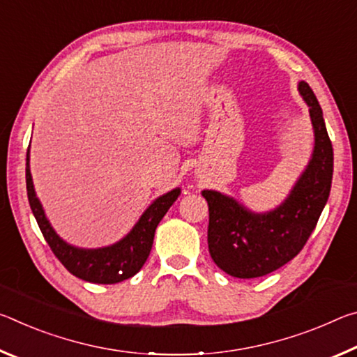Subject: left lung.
<instances>
[{"label":"left lung","mask_w":357,"mask_h":357,"mask_svg":"<svg viewBox=\"0 0 357 357\" xmlns=\"http://www.w3.org/2000/svg\"><path fill=\"white\" fill-rule=\"evenodd\" d=\"M315 130V149L289 197L268 214H252L233 198L203 190L209 206L211 258L227 274L255 279L282 268L305 245L329 198L334 151L323 110L309 83H299Z\"/></svg>","instance_id":"1"}]
</instances>
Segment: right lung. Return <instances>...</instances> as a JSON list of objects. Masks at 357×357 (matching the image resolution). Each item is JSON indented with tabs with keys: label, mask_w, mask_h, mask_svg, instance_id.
I'll return each instance as SVG.
<instances>
[{
	"label": "right lung",
	"mask_w": 357,
	"mask_h": 357,
	"mask_svg": "<svg viewBox=\"0 0 357 357\" xmlns=\"http://www.w3.org/2000/svg\"><path fill=\"white\" fill-rule=\"evenodd\" d=\"M26 192L29 206L38 220L40 231L64 268L78 279L91 283H104V285L130 279L142 269L153 247L157 225L179 195V189H174L157 198L144 211L134 229L119 243L104 247V249L86 250L64 243L48 223L44 209L34 193L31 173H29V148L26 153Z\"/></svg>",
	"instance_id": "obj_1"
}]
</instances>
